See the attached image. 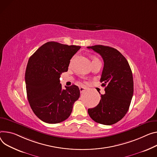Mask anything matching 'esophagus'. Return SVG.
<instances>
[{
  "mask_svg": "<svg viewBox=\"0 0 157 157\" xmlns=\"http://www.w3.org/2000/svg\"><path fill=\"white\" fill-rule=\"evenodd\" d=\"M86 90V88H85V87H83V86H81V87L79 88V90H80V92H81V93L84 91Z\"/></svg>",
  "mask_w": 157,
  "mask_h": 157,
  "instance_id": "esophagus-1",
  "label": "esophagus"
}]
</instances>
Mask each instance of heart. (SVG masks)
<instances>
[{"label":"heart","mask_w":157,"mask_h":157,"mask_svg":"<svg viewBox=\"0 0 157 157\" xmlns=\"http://www.w3.org/2000/svg\"><path fill=\"white\" fill-rule=\"evenodd\" d=\"M91 60H92V62H93V61H97V60H99V59L97 58H96V57L92 56L91 57Z\"/></svg>","instance_id":"heart-1"}]
</instances>
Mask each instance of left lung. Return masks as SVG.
Masks as SVG:
<instances>
[{
    "mask_svg": "<svg viewBox=\"0 0 157 157\" xmlns=\"http://www.w3.org/2000/svg\"><path fill=\"white\" fill-rule=\"evenodd\" d=\"M100 54L104 67L100 82L105 86L99 104L88 109L94 121L111 125L121 120L129 109L133 94V79L126 59L116 49L103 45L87 47Z\"/></svg>",
    "mask_w": 157,
    "mask_h": 157,
    "instance_id": "left-lung-1",
    "label": "left lung"
}]
</instances>
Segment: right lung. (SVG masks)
Segmentation results:
<instances>
[{
	"mask_svg": "<svg viewBox=\"0 0 157 157\" xmlns=\"http://www.w3.org/2000/svg\"><path fill=\"white\" fill-rule=\"evenodd\" d=\"M80 48L48 42L28 61L25 74L27 99L35 115L45 123L66 120L79 98L80 91L76 85L62 88L60 77L67 71L71 59Z\"/></svg>",
	"mask_w": 157,
	"mask_h": 157,
	"instance_id": "add662e5",
	"label": "right lung"
}]
</instances>
